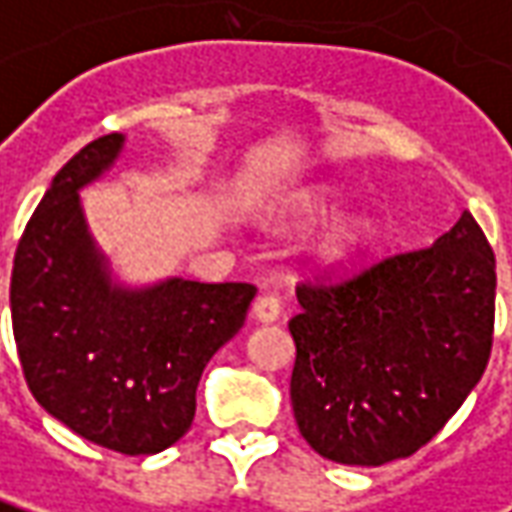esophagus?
Returning <instances> with one entry per match:
<instances>
[{"label":"esophagus","instance_id":"esophagus-1","mask_svg":"<svg viewBox=\"0 0 512 512\" xmlns=\"http://www.w3.org/2000/svg\"><path fill=\"white\" fill-rule=\"evenodd\" d=\"M280 311H283V305H280V297H274V294H263V297H257L255 305H252V316H255L257 322H277L280 319Z\"/></svg>","mask_w":512,"mask_h":512}]
</instances>
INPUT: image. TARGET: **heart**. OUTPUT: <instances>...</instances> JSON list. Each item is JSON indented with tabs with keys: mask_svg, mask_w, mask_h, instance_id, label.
<instances>
[{
	"mask_svg": "<svg viewBox=\"0 0 512 512\" xmlns=\"http://www.w3.org/2000/svg\"><path fill=\"white\" fill-rule=\"evenodd\" d=\"M344 196L339 190H333L328 184H311L300 193L285 196L277 207H274V218L280 224H311V221H322L342 210ZM375 224L367 215L358 212H347L333 218L325 232L316 238L311 257L319 266H342L350 263L353 257L364 255L367 249H373Z\"/></svg>",
	"mask_w": 512,
	"mask_h": 512,
	"instance_id": "heart-1",
	"label": "heart"
}]
</instances>
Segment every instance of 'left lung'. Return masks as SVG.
I'll return each mask as SVG.
<instances>
[{
    "label": "left lung",
    "instance_id": "left-lung-1",
    "mask_svg": "<svg viewBox=\"0 0 512 512\" xmlns=\"http://www.w3.org/2000/svg\"><path fill=\"white\" fill-rule=\"evenodd\" d=\"M291 406L305 443L342 465L426 446L488 367L496 257L474 215L350 283L300 285Z\"/></svg>",
    "mask_w": 512,
    "mask_h": 512
}]
</instances>
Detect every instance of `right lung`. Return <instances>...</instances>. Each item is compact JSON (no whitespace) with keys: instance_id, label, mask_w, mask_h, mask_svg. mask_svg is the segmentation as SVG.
<instances>
[{"instance_id":"obj_1","label":"right lung","mask_w":512,"mask_h":512,"mask_svg":"<svg viewBox=\"0 0 512 512\" xmlns=\"http://www.w3.org/2000/svg\"><path fill=\"white\" fill-rule=\"evenodd\" d=\"M123 148L125 134L100 137L55 173L16 249L10 316L44 412L95 446L148 457L190 429L201 373L243 328L257 288L120 280L81 190L109 176Z\"/></svg>"}]
</instances>
